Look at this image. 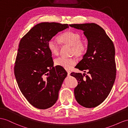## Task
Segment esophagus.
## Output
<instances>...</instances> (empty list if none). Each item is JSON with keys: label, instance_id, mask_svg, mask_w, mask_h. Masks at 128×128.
<instances>
[{"label": "esophagus", "instance_id": "1", "mask_svg": "<svg viewBox=\"0 0 128 128\" xmlns=\"http://www.w3.org/2000/svg\"><path fill=\"white\" fill-rule=\"evenodd\" d=\"M66 72H67V73H68V76H70V70H66Z\"/></svg>", "mask_w": 128, "mask_h": 128}]
</instances>
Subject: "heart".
I'll use <instances>...</instances> for the list:
<instances>
[{"label": "heart", "instance_id": "heart-1", "mask_svg": "<svg viewBox=\"0 0 128 128\" xmlns=\"http://www.w3.org/2000/svg\"><path fill=\"white\" fill-rule=\"evenodd\" d=\"M58 39L62 43L71 46V54L76 56L78 58L83 57L88 51L87 43L85 41L81 40V36L77 32L71 31L66 32L59 36ZM48 48L54 56L58 55L60 52V46L53 39L48 42ZM54 63L65 69H69L76 64V60L72 57H59L56 59Z\"/></svg>", "mask_w": 128, "mask_h": 128}]
</instances>
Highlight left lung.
<instances>
[{
	"instance_id": "obj_1",
	"label": "left lung",
	"mask_w": 128,
	"mask_h": 128,
	"mask_svg": "<svg viewBox=\"0 0 128 128\" xmlns=\"http://www.w3.org/2000/svg\"><path fill=\"white\" fill-rule=\"evenodd\" d=\"M69 25L83 30L88 42L86 53L75 68L84 72L86 71L89 74H71L78 80L77 86L74 90V97L82 106L87 108L96 107L107 98L115 80L114 45L104 29L96 24Z\"/></svg>"
}]
</instances>
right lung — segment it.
I'll return each mask as SVG.
<instances>
[{
  "mask_svg": "<svg viewBox=\"0 0 128 128\" xmlns=\"http://www.w3.org/2000/svg\"><path fill=\"white\" fill-rule=\"evenodd\" d=\"M68 25L41 22L33 27L19 44L14 72L19 89L32 106L46 109L55 104L67 72L54 66L48 42Z\"/></svg>",
  "mask_w": 128,
  "mask_h": 128,
  "instance_id": "right-lung-1",
  "label": "right lung"
}]
</instances>
